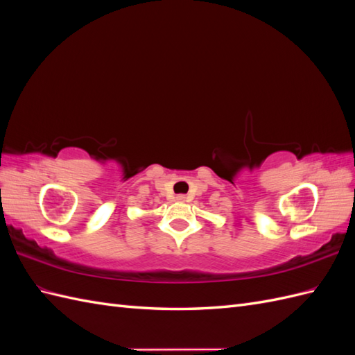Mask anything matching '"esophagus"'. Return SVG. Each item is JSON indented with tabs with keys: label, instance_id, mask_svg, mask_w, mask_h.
Instances as JSON below:
<instances>
[{
	"label": "esophagus",
	"instance_id": "esophagus-1",
	"mask_svg": "<svg viewBox=\"0 0 355 355\" xmlns=\"http://www.w3.org/2000/svg\"><path fill=\"white\" fill-rule=\"evenodd\" d=\"M176 200H178V201H182V202H184V201H187V197H185L184 194H179V196H176Z\"/></svg>",
	"mask_w": 355,
	"mask_h": 355
}]
</instances>
